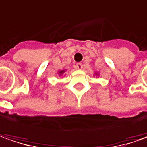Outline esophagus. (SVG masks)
<instances>
[{
	"mask_svg": "<svg viewBox=\"0 0 147 147\" xmlns=\"http://www.w3.org/2000/svg\"><path fill=\"white\" fill-rule=\"evenodd\" d=\"M76 68L78 69V70H81V69L83 68V64L81 63H78L76 64Z\"/></svg>",
	"mask_w": 147,
	"mask_h": 147,
	"instance_id": "obj_1",
	"label": "esophagus"
}]
</instances>
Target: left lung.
<instances>
[{"mask_svg":"<svg viewBox=\"0 0 147 147\" xmlns=\"http://www.w3.org/2000/svg\"><path fill=\"white\" fill-rule=\"evenodd\" d=\"M94 76H98L99 74L98 72H94Z\"/></svg>","mask_w":147,"mask_h":147,"instance_id":"8db88e82","label":"left lung"}]
</instances>
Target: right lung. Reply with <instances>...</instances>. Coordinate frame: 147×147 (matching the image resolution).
Instances as JSON below:
<instances>
[{"mask_svg":"<svg viewBox=\"0 0 147 147\" xmlns=\"http://www.w3.org/2000/svg\"><path fill=\"white\" fill-rule=\"evenodd\" d=\"M67 71V70L66 69H63V70H61V71H58V72H57V74L58 75V76H63L64 74H65V72Z\"/></svg>","mask_w":147,"mask_h":147,"instance_id":"add662e5","label":"right lung"}]
</instances>
